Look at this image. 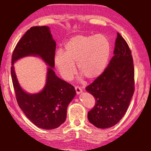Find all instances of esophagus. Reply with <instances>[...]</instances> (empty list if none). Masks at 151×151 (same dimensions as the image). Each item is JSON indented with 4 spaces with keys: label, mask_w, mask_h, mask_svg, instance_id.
<instances>
[{
    "label": "esophagus",
    "mask_w": 151,
    "mask_h": 151,
    "mask_svg": "<svg viewBox=\"0 0 151 151\" xmlns=\"http://www.w3.org/2000/svg\"><path fill=\"white\" fill-rule=\"evenodd\" d=\"M75 90H76V94H81L82 92H83V90H82V89L79 87V86H75Z\"/></svg>",
    "instance_id": "esophagus-1"
}]
</instances>
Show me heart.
Instances as JSON below:
<instances>
[{"mask_svg":"<svg viewBox=\"0 0 151 151\" xmlns=\"http://www.w3.org/2000/svg\"><path fill=\"white\" fill-rule=\"evenodd\" d=\"M111 52L109 40L103 35L74 36L65 43L64 52L59 50L55 56V65L66 81H71L79 73L88 80L102 75L108 65Z\"/></svg>","mask_w":151,"mask_h":151,"instance_id":"b5f03b06","label":"heart"}]
</instances>
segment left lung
Instances as JSON below:
<instances>
[{
	"mask_svg": "<svg viewBox=\"0 0 151 151\" xmlns=\"http://www.w3.org/2000/svg\"><path fill=\"white\" fill-rule=\"evenodd\" d=\"M114 55L102 75L86 88L96 101L94 108L88 112V119L99 129L113 127L121 121L134 91L131 51L119 32Z\"/></svg>",
	"mask_w": 151,
	"mask_h": 151,
	"instance_id": "8db88e82",
	"label": "left lung"
}]
</instances>
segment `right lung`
I'll use <instances>...</instances> for the list:
<instances>
[{
  "instance_id": "add662e5",
  "label": "right lung",
  "mask_w": 151,
  "mask_h": 151,
  "mask_svg": "<svg viewBox=\"0 0 151 151\" xmlns=\"http://www.w3.org/2000/svg\"><path fill=\"white\" fill-rule=\"evenodd\" d=\"M56 42L48 27H33L28 30L14 48L12 56L11 76L18 104L36 126L42 129L58 128L66 119V110L76 95L73 86L55 75ZM28 55H35L50 66L45 87L39 93L29 94L19 86L14 72V63Z\"/></svg>"
}]
</instances>
